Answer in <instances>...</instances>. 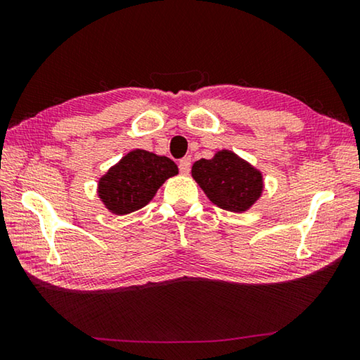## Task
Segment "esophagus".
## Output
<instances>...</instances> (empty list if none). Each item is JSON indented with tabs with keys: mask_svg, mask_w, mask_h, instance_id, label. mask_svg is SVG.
Masks as SVG:
<instances>
[{
	"mask_svg": "<svg viewBox=\"0 0 360 360\" xmlns=\"http://www.w3.org/2000/svg\"><path fill=\"white\" fill-rule=\"evenodd\" d=\"M191 165H192V158L191 157H184L179 160V172L182 174H188L191 172Z\"/></svg>",
	"mask_w": 360,
	"mask_h": 360,
	"instance_id": "34e87169",
	"label": "esophagus"
}]
</instances>
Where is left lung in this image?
Segmentation results:
<instances>
[{
  "label": "left lung",
  "mask_w": 360,
  "mask_h": 360,
  "mask_svg": "<svg viewBox=\"0 0 360 360\" xmlns=\"http://www.w3.org/2000/svg\"><path fill=\"white\" fill-rule=\"evenodd\" d=\"M192 176L212 203L233 212L251 208L264 187L260 172L230 150L195 162Z\"/></svg>",
  "instance_id": "obj_1"
}]
</instances>
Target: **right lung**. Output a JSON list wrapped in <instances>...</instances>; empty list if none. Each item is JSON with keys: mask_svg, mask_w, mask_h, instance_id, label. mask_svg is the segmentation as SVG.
Masks as SVG:
<instances>
[{"mask_svg": "<svg viewBox=\"0 0 360 360\" xmlns=\"http://www.w3.org/2000/svg\"><path fill=\"white\" fill-rule=\"evenodd\" d=\"M174 174L178 167L172 158L136 149L103 176L98 195L114 214H129L148 205L158 187Z\"/></svg>", "mask_w": 360, "mask_h": 360, "instance_id": "obj_1", "label": "right lung"}]
</instances>
